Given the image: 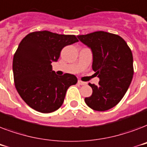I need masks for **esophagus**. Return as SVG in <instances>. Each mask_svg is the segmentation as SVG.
Wrapping results in <instances>:
<instances>
[{"instance_id":"1","label":"esophagus","mask_w":147,"mask_h":147,"mask_svg":"<svg viewBox=\"0 0 147 147\" xmlns=\"http://www.w3.org/2000/svg\"><path fill=\"white\" fill-rule=\"evenodd\" d=\"M78 83L81 85H86V84H87V83L85 82H82V81H81V80H78Z\"/></svg>"}]
</instances>
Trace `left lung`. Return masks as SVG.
Wrapping results in <instances>:
<instances>
[{
  "label": "left lung",
  "instance_id": "obj_1",
  "mask_svg": "<svg viewBox=\"0 0 147 147\" xmlns=\"http://www.w3.org/2000/svg\"><path fill=\"white\" fill-rule=\"evenodd\" d=\"M78 38L92 50V69L100 81L89 83L92 94L85 98L92 109L104 111L116 106L124 96L133 76V55L125 40L120 36L96 31Z\"/></svg>",
  "mask_w": 147,
  "mask_h": 147
}]
</instances>
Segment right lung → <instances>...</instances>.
<instances>
[{
  "label": "right lung",
  "mask_w": 147,
  "mask_h": 147,
  "mask_svg": "<svg viewBox=\"0 0 147 147\" xmlns=\"http://www.w3.org/2000/svg\"><path fill=\"white\" fill-rule=\"evenodd\" d=\"M78 40L75 35H62L49 31L29 33L20 42L13 59L14 85L23 100L41 113L59 109L69 86L78 79L74 75L58 76L51 63L57 61L63 47Z\"/></svg>",
  "instance_id": "1"
}]
</instances>
